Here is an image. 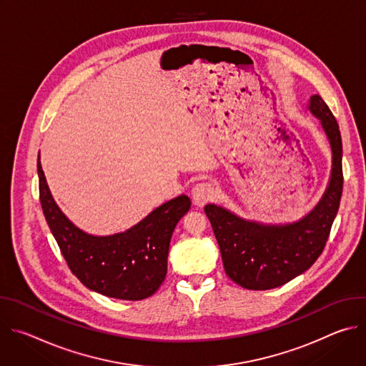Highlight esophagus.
Listing matches in <instances>:
<instances>
[{
  "instance_id": "1",
  "label": "esophagus",
  "mask_w": 366,
  "mask_h": 366,
  "mask_svg": "<svg viewBox=\"0 0 366 366\" xmlns=\"http://www.w3.org/2000/svg\"><path fill=\"white\" fill-rule=\"evenodd\" d=\"M216 188L210 182H199L192 188V199L195 205H204L214 198Z\"/></svg>"
}]
</instances>
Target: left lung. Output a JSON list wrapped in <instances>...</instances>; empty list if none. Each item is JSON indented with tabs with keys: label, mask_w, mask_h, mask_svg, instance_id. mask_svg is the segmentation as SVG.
Wrapping results in <instances>:
<instances>
[{
	"label": "left lung",
	"mask_w": 366,
	"mask_h": 366,
	"mask_svg": "<svg viewBox=\"0 0 366 366\" xmlns=\"http://www.w3.org/2000/svg\"><path fill=\"white\" fill-rule=\"evenodd\" d=\"M308 109L320 119L333 153L330 182L315 210L292 224L265 226L214 204L204 207L227 277L246 290H272L307 271L322 254L337 214L343 189L339 124L320 95L310 98Z\"/></svg>",
	"instance_id": "1"
}]
</instances>
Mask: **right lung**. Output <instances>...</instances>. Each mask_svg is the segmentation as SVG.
<instances>
[{
    "label": "right lung",
    "instance_id": "obj_1",
    "mask_svg": "<svg viewBox=\"0 0 366 366\" xmlns=\"http://www.w3.org/2000/svg\"><path fill=\"white\" fill-rule=\"evenodd\" d=\"M41 210L72 274L89 290L110 298L139 301L165 281L169 243L177 223L191 208L179 195L156 208L124 233L91 236L75 227L51 198L37 159Z\"/></svg>",
    "mask_w": 366,
    "mask_h": 366
}]
</instances>
